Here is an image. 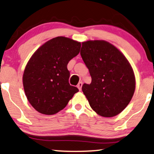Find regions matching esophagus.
Returning a JSON list of instances; mask_svg holds the SVG:
<instances>
[{
    "label": "esophagus",
    "instance_id": "obj_1",
    "mask_svg": "<svg viewBox=\"0 0 154 154\" xmlns=\"http://www.w3.org/2000/svg\"><path fill=\"white\" fill-rule=\"evenodd\" d=\"M82 85H83V83H82L81 81L79 82V84H78V85H77V88H79V90H81V89H82Z\"/></svg>",
    "mask_w": 154,
    "mask_h": 154
}]
</instances>
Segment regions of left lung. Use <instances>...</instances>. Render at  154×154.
<instances>
[{"instance_id": "1", "label": "left lung", "mask_w": 154, "mask_h": 154, "mask_svg": "<svg viewBox=\"0 0 154 154\" xmlns=\"http://www.w3.org/2000/svg\"><path fill=\"white\" fill-rule=\"evenodd\" d=\"M81 55L92 78L82 87L91 108L101 116L113 117L128 106L135 90L131 65L120 50L105 41L82 43Z\"/></svg>"}]
</instances>
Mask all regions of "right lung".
I'll list each match as a JSON object with an SVG mask.
<instances>
[{
    "label": "right lung",
    "instance_id": "1",
    "mask_svg": "<svg viewBox=\"0 0 154 154\" xmlns=\"http://www.w3.org/2000/svg\"><path fill=\"white\" fill-rule=\"evenodd\" d=\"M81 46L80 42L58 36L41 45L29 60L23 85L27 100L39 113L55 114L79 92L69 83L67 64L79 54Z\"/></svg>",
    "mask_w": 154,
    "mask_h": 154
}]
</instances>
